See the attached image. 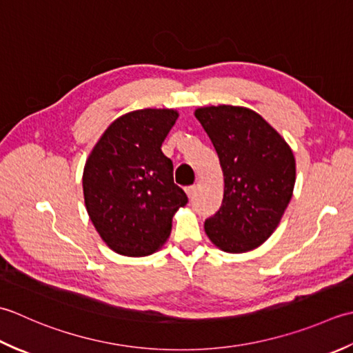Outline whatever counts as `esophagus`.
Instances as JSON below:
<instances>
[{
	"mask_svg": "<svg viewBox=\"0 0 353 353\" xmlns=\"http://www.w3.org/2000/svg\"><path fill=\"white\" fill-rule=\"evenodd\" d=\"M195 192H196V187L195 185L185 187V193H187V196H189V198H193V195H195Z\"/></svg>",
	"mask_w": 353,
	"mask_h": 353,
	"instance_id": "1",
	"label": "esophagus"
}]
</instances>
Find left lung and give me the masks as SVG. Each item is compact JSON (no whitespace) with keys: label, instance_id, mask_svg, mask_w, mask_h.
<instances>
[{"label":"left lung","instance_id":"1","mask_svg":"<svg viewBox=\"0 0 353 353\" xmlns=\"http://www.w3.org/2000/svg\"><path fill=\"white\" fill-rule=\"evenodd\" d=\"M195 117L216 149L225 184L221 208L205 219L208 239L227 253L254 250L274 233L292 198V150L248 108L204 106Z\"/></svg>","mask_w":353,"mask_h":353}]
</instances>
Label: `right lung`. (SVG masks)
Listing matches in <instances>:
<instances>
[{"label":"right lung","instance_id":"obj_1","mask_svg":"<svg viewBox=\"0 0 353 353\" xmlns=\"http://www.w3.org/2000/svg\"><path fill=\"white\" fill-rule=\"evenodd\" d=\"M176 119L174 110L128 112L108 126L85 163L86 212L119 254L155 253L170 234L175 212L189 201L161 152Z\"/></svg>","mask_w":353,"mask_h":353}]
</instances>
